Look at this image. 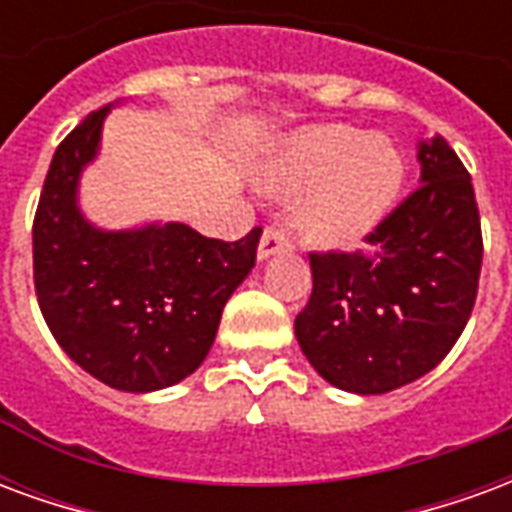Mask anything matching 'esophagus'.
<instances>
[{
	"instance_id": "esophagus-1",
	"label": "esophagus",
	"mask_w": 512,
	"mask_h": 512,
	"mask_svg": "<svg viewBox=\"0 0 512 512\" xmlns=\"http://www.w3.org/2000/svg\"><path fill=\"white\" fill-rule=\"evenodd\" d=\"M290 241L288 235L277 230V227H266L263 230V238H260V246H257V260H268V257L282 255L288 252Z\"/></svg>"
}]
</instances>
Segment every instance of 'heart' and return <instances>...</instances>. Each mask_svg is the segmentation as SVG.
<instances>
[{"mask_svg": "<svg viewBox=\"0 0 512 512\" xmlns=\"http://www.w3.org/2000/svg\"><path fill=\"white\" fill-rule=\"evenodd\" d=\"M406 158L384 134L343 123L307 126L282 139L260 167V183L296 200L293 222L310 246L354 249L395 208Z\"/></svg>", "mask_w": 512, "mask_h": 512, "instance_id": "1", "label": "heart"}]
</instances>
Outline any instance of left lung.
Returning a JSON list of instances; mask_svg holds the SVG:
<instances>
[{
  "mask_svg": "<svg viewBox=\"0 0 512 512\" xmlns=\"http://www.w3.org/2000/svg\"><path fill=\"white\" fill-rule=\"evenodd\" d=\"M419 189L367 235L376 255H310L296 340L315 373L354 395L417 381L469 321L483 266L472 178L444 136L417 142Z\"/></svg>",
  "mask_w": 512,
  "mask_h": 512,
  "instance_id": "8db88e82",
  "label": "left lung"
}]
</instances>
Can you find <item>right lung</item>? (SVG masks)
Listing matches in <instances>:
<instances>
[{"label":"right lung","instance_id":"obj_1","mask_svg":"<svg viewBox=\"0 0 512 512\" xmlns=\"http://www.w3.org/2000/svg\"><path fill=\"white\" fill-rule=\"evenodd\" d=\"M112 106L84 117L51 158L32 227L35 290L54 340L84 373L147 395L205 362L263 230L224 244L183 222L109 230L87 219L82 175L101 153Z\"/></svg>","mask_w":512,"mask_h":512}]
</instances>
